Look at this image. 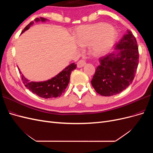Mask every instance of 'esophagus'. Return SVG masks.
<instances>
[{"instance_id":"1","label":"esophagus","mask_w":153,"mask_h":153,"mask_svg":"<svg viewBox=\"0 0 153 153\" xmlns=\"http://www.w3.org/2000/svg\"><path fill=\"white\" fill-rule=\"evenodd\" d=\"M85 64H86V62H85V60L81 59L77 62V67L78 68H82L83 66H84Z\"/></svg>"}]
</instances>
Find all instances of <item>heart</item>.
<instances>
[{
	"label": "heart",
	"mask_w": 153,
	"mask_h": 153,
	"mask_svg": "<svg viewBox=\"0 0 153 153\" xmlns=\"http://www.w3.org/2000/svg\"><path fill=\"white\" fill-rule=\"evenodd\" d=\"M116 38L115 31L110 25L105 23L81 26L76 32L78 45L82 47L92 45L91 52L95 55H101L107 52Z\"/></svg>",
	"instance_id": "1"
}]
</instances>
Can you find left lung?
<instances>
[{
	"instance_id": "left-lung-1",
	"label": "left lung",
	"mask_w": 153,
	"mask_h": 153,
	"mask_svg": "<svg viewBox=\"0 0 153 153\" xmlns=\"http://www.w3.org/2000/svg\"><path fill=\"white\" fill-rule=\"evenodd\" d=\"M119 53L99 58L91 84L97 93L104 96L117 94L133 82L139 62L138 44L130 30L117 43Z\"/></svg>"
}]
</instances>
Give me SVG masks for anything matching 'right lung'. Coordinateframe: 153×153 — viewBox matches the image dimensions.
Here are the masks:
<instances>
[{
	"label": "right lung",
	"mask_w": 153,
	"mask_h": 153,
	"mask_svg": "<svg viewBox=\"0 0 153 153\" xmlns=\"http://www.w3.org/2000/svg\"><path fill=\"white\" fill-rule=\"evenodd\" d=\"M47 19L43 17L36 18L34 21L38 22L39 21L45 22ZM34 24V22H31L29 24L27 25L24 29L22 30V33L24 32L25 30H28L30 27ZM76 68V64L73 63L70 65H69L61 71L57 76H55L51 80L41 82H30L29 80L25 78L24 75L21 74L22 80L24 83L25 86L32 93H34L41 98H57L58 96H61L63 92L65 91L67 86L70 80L71 73L74 69Z\"/></svg>",
	"instance_id": "obj_1"
}]
</instances>
